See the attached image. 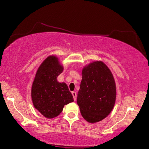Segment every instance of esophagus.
Masks as SVG:
<instances>
[{"mask_svg": "<svg viewBox=\"0 0 149 149\" xmlns=\"http://www.w3.org/2000/svg\"><path fill=\"white\" fill-rule=\"evenodd\" d=\"M72 96H73V98H74V101H76V100H77V93L75 92V91H72Z\"/></svg>", "mask_w": 149, "mask_h": 149, "instance_id": "1", "label": "esophagus"}]
</instances>
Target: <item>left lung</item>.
<instances>
[{"label": "left lung", "mask_w": 149, "mask_h": 149, "mask_svg": "<svg viewBox=\"0 0 149 149\" xmlns=\"http://www.w3.org/2000/svg\"><path fill=\"white\" fill-rule=\"evenodd\" d=\"M116 84L111 71L102 61L83 67L77 94V104L82 117L90 123L105 119L115 104Z\"/></svg>", "instance_id": "8db88e82"}]
</instances>
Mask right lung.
I'll return each mask as SVG.
<instances>
[{
    "label": "right lung",
    "mask_w": 149,
    "mask_h": 149,
    "mask_svg": "<svg viewBox=\"0 0 149 149\" xmlns=\"http://www.w3.org/2000/svg\"><path fill=\"white\" fill-rule=\"evenodd\" d=\"M63 70L64 66L58 57L48 56L38 67L32 83L31 97L34 107L47 119L56 117L64 105L74 101L66 83L57 80Z\"/></svg>",
    "instance_id": "obj_1"
}]
</instances>
